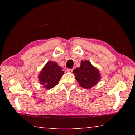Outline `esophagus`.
<instances>
[{
  "instance_id": "obj_1",
  "label": "esophagus",
  "mask_w": 135,
  "mask_h": 135,
  "mask_svg": "<svg viewBox=\"0 0 135 135\" xmlns=\"http://www.w3.org/2000/svg\"><path fill=\"white\" fill-rule=\"evenodd\" d=\"M73 71V69H72V68H67V71L69 73H72Z\"/></svg>"
}]
</instances>
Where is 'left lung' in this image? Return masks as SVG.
<instances>
[{"mask_svg":"<svg viewBox=\"0 0 135 135\" xmlns=\"http://www.w3.org/2000/svg\"><path fill=\"white\" fill-rule=\"evenodd\" d=\"M80 86L89 89L97 84L100 79L99 71L88 61H81L80 67L73 71Z\"/></svg>","mask_w":135,"mask_h":135,"instance_id":"left-lung-1","label":"left lung"}]
</instances>
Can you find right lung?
Returning <instances> with one entry per match:
<instances>
[{
  "label": "right lung",
  "mask_w": 135,
  "mask_h": 135,
  "mask_svg": "<svg viewBox=\"0 0 135 135\" xmlns=\"http://www.w3.org/2000/svg\"><path fill=\"white\" fill-rule=\"evenodd\" d=\"M64 73L62 68L53 61H48L41 71L38 79L43 86L49 89L55 86Z\"/></svg>",
  "instance_id": "add662e5"
}]
</instances>
